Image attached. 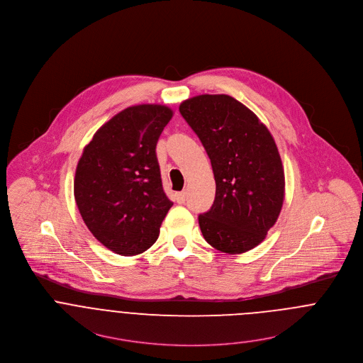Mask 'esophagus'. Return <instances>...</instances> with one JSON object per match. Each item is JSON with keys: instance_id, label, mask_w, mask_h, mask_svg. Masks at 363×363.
Returning <instances> with one entry per match:
<instances>
[{"instance_id": "esophagus-1", "label": "esophagus", "mask_w": 363, "mask_h": 363, "mask_svg": "<svg viewBox=\"0 0 363 363\" xmlns=\"http://www.w3.org/2000/svg\"><path fill=\"white\" fill-rule=\"evenodd\" d=\"M186 196H187V193H186V191H182V193H176L174 199H176V202H177V203H184V202H186Z\"/></svg>"}]
</instances>
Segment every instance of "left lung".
<instances>
[{
	"instance_id": "1",
	"label": "left lung",
	"mask_w": 363,
	"mask_h": 363,
	"mask_svg": "<svg viewBox=\"0 0 363 363\" xmlns=\"http://www.w3.org/2000/svg\"><path fill=\"white\" fill-rule=\"evenodd\" d=\"M179 111L201 140L216 183L211 209L198 216L203 238L231 255L252 250L276 223L284 201V169L272 134L226 94L186 99Z\"/></svg>"
}]
</instances>
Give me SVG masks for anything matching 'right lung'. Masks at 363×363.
I'll return each mask as SVG.
<instances>
[{"instance_id":"add662e5","label":"right lung","mask_w":363,"mask_h":363,"mask_svg":"<svg viewBox=\"0 0 363 363\" xmlns=\"http://www.w3.org/2000/svg\"><path fill=\"white\" fill-rule=\"evenodd\" d=\"M173 111L160 104L123 109L84 147L74 174V199L93 235L115 254L147 251L173 202L166 197L157 143Z\"/></svg>"}]
</instances>
